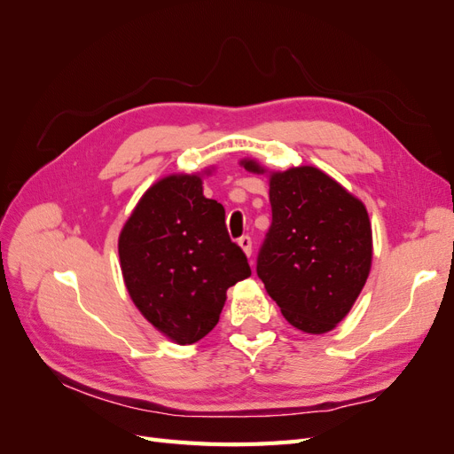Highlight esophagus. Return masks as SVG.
Returning <instances> with one entry per match:
<instances>
[{
    "instance_id": "esophagus-1",
    "label": "esophagus",
    "mask_w": 454,
    "mask_h": 454,
    "mask_svg": "<svg viewBox=\"0 0 454 454\" xmlns=\"http://www.w3.org/2000/svg\"><path fill=\"white\" fill-rule=\"evenodd\" d=\"M239 246L242 248V252L246 254V257L252 255V239L250 237H242L239 239Z\"/></svg>"
}]
</instances>
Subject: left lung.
I'll use <instances>...</instances> for the list:
<instances>
[{"label": "left lung", "mask_w": 454, "mask_h": 454, "mask_svg": "<svg viewBox=\"0 0 454 454\" xmlns=\"http://www.w3.org/2000/svg\"><path fill=\"white\" fill-rule=\"evenodd\" d=\"M240 167L269 177L272 225L257 257L267 294L299 332H332L354 307L373 263L365 204L310 164L269 170L246 157Z\"/></svg>", "instance_id": "left-lung-1"}]
</instances>
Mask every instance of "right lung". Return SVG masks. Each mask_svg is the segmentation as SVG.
Listing matches in <instances>:
<instances>
[{
  "label": "right lung",
  "instance_id": "obj_1",
  "mask_svg": "<svg viewBox=\"0 0 454 454\" xmlns=\"http://www.w3.org/2000/svg\"><path fill=\"white\" fill-rule=\"evenodd\" d=\"M212 170L160 177L119 232L121 272L132 303L176 345L208 335L229 287L252 274L229 239L225 208L202 193V177Z\"/></svg>",
  "mask_w": 454,
  "mask_h": 454
}]
</instances>
